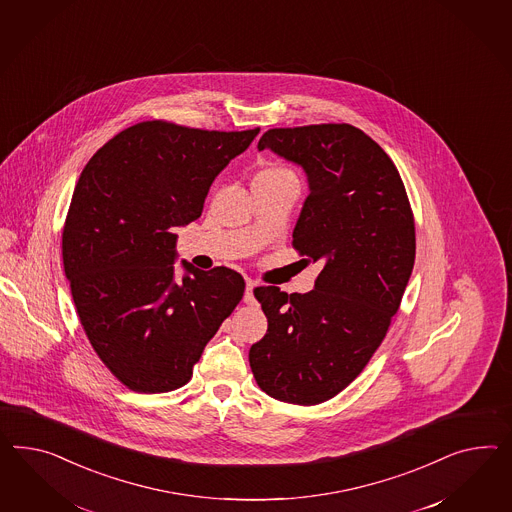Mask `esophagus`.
Wrapping results in <instances>:
<instances>
[{
  "instance_id": "obj_1",
  "label": "esophagus",
  "mask_w": 512,
  "mask_h": 512,
  "mask_svg": "<svg viewBox=\"0 0 512 512\" xmlns=\"http://www.w3.org/2000/svg\"><path fill=\"white\" fill-rule=\"evenodd\" d=\"M253 289H255V283L249 281L248 285H246V292H244V302H246V304H255Z\"/></svg>"
}]
</instances>
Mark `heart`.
<instances>
[{"label": "heart", "instance_id": "heart-1", "mask_svg": "<svg viewBox=\"0 0 512 512\" xmlns=\"http://www.w3.org/2000/svg\"><path fill=\"white\" fill-rule=\"evenodd\" d=\"M259 177H294L289 167L281 166V164H272V166L264 167L263 171L257 173Z\"/></svg>", "mask_w": 512, "mask_h": 512}]
</instances>
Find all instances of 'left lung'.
<instances>
[{"mask_svg": "<svg viewBox=\"0 0 512 512\" xmlns=\"http://www.w3.org/2000/svg\"><path fill=\"white\" fill-rule=\"evenodd\" d=\"M266 147L307 173L292 248L322 270L307 294L253 291L268 332L249 365L266 395L313 406L354 382L382 345L414 268V212L393 160L356 126L270 128Z\"/></svg>", "mask_w": 512, "mask_h": 512, "instance_id": "obj_1", "label": "left lung"}]
</instances>
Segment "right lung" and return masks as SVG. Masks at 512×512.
<instances>
[{"label": "right lung", "instance_id": "add662e5", "mask_svg": "<svg viewBox=\"0 0 512 512\" xmlns=\"http://www.w3.org/2000/svg\"><path fill=\"white\" fill-rule=\"evenodd\" d=\"M259 130L143 121L83 167L63 227V266L89 343L132 391L188 384L244 296V277L225 266L184 263L188 276L175 281L173 227L201 216L212 180Z\"/></svg>", "mask_w": 512, "mask_h": 512}]
</instances>
